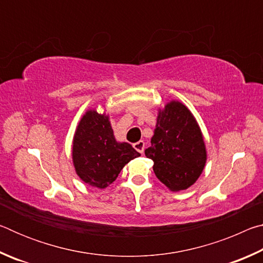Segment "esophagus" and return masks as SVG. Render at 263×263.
Returning a JSON list of instances; mask_svg holds the SVG:
<instances>
[{
    "mask_svg": "<svg viewBox=\"0 0 263 263\" xmlns=\"http://www.w3.org/2000/svg\"><path fill=\"white\" fill-rule=\"evenodd\" d=\"M133 147H135L136 151H138L139 153H144V149H145V142L142 140L137 141L136 144H133Z\"/></svg>",
    "mask_w": 263,
    "mask_h": 263,
    "instance_id": "1",
    "label": "esophagus"
}]
</instances>
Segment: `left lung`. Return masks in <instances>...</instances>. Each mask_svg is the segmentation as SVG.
Returning <instances> with one entry per match:
<instances>
[{"label": "left lung", "mask_w": 263, "mask_h": 263, "mask_svg": "<svg viewBox=\"0 0 263 263\" xmlns=\"http://www.w3.org/2000/svg\"><path fill=\"white\" fill-rule=\"evenodd\" d=\"M145 155L158 179L172 191L185 190L201 176L206 162L203 135L194 115L179 101L159 109L157 126Z\"/></svg>", "instance_id": "1"}]
</instances>
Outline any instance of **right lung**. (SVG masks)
I'll return each instance as SVG.
<instances>
[{
	"mask_svg": "<svg viewBox=\"0 0 263 263\" xmlns=\"http://www.w3.org/2000/svg\"><path fill=\"white\" fill-rule=\"evenodd\" d=\"M72 157L80 179L89 185L104 189L140 153L127 142L116 140L109 116L88 110L75 131Z\"/></svg>",
	"mask_w": 263,
	"mask_h": 263,
	"instance_id": "add662e5",
	"label": "right lung"
}]
</instances>
